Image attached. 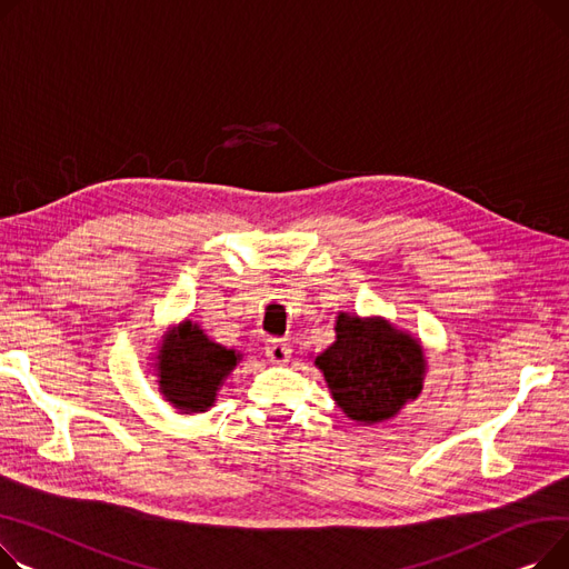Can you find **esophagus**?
<instances>
[{
  "instance_id": "34e87169",
  "label": "esophagus",
  "mask_w": 569,
  "mask_h": 569,
  "mask_svg": "<svg viewBox=\"0 0 569 569\" xmlns=\"http://www.w3.org/2000/svg\"><path fill=\"white\" fill-rule=\"evenodd\" d=\"M291 356V349L284 340H269V345H266V358H269L271 362H287Z\"/></svg>"
}]
</instances>
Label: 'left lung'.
Here are the masks:
<instances>
[{
    "instance_id": "left-lung-1",
    "label": "left lung",
    "mask_w": 569,
    "mask_h": 569,
    "mask_svg": "<svg viewBox=\"0 0 569 569\" xmlns=\"http://www.w3.org/2000/svg\"><path fill=\"white\" fill-rule=\"evenodd\" d=\"M338 342L317 356V367L338 407L358 422L392 418L422 390L425 356L407 332L375 319L340 315Z\"/></svg>"
}]
</instances>
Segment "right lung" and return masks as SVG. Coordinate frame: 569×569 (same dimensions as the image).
Instances as JSON below:
<instances>
[{"label":"right lung","instance_id":"add662e5","mask_svg":"<svg viewBox=\"0 0 569 569\" xmlns=\"http://www.w3.org/2000/svg\"><path fill=\"white\" fill-rule=\"evenodd\" d=\"M237 353L211 342L186 321L164 338L158 356L160 390L183 413L207 411L222 379L237 367Z\"/></svg>","mask_w":569,"mask_h":569}]
</instances>
